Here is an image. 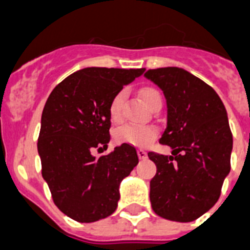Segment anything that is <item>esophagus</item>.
<instances>
[{"label":"esophagus","instance_id":"1","mask_svg":"<svg viewBox=\"0 0 250 250\" xmlns=\"http://www.w3.org/2000/svg\"><path fill=\"white\" fill-rule=\"evenodd\" d=\"M137 153H138V157H139V160H146V158H147V152H146L144 149H138Z\"/></svg>","mask_w":250,"mask_h":250}]
</instances>
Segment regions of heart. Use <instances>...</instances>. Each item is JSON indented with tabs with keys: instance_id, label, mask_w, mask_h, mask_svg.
Returning <instances> with one entry per match:
<instances>
[{
	"instance_id": "obj_1",
	"label": "heart",
	"mask_w": 250,
	"mask_h": 250,
	"mask_svg": "<svg viewBox=\"0 0 250 250\" xmlns=\"http://www.w3.org/2000/svg\"><path fill=\"white\" fill-rule=\"evenodd\" d=\"M140 97L148 106H152L156 101L161 100V93L156 88L144 86L140 90ZM124 100H125V90L117 92L110 102L108 113L112 121H119L121 117ZM157 137V129L152 125H139V124H125L117 127L115 131V139L117 143L130 144L134 147H146L150 144Z\"/></svg>"
}]
</instances>
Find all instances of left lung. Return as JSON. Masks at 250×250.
<instances>
[{"label":"left lung","instance_id":"1","mask_svg":"<svg viewBox=\"0 0 250 250\" xmlns=\"http://www.w3.org/2000/svg\"><path fill=\"white\" fill-rule=\"evenodd\" d=\"M144 76L165 94L167 126L160 143L172 149L171 156L148 152L157 166L150 204L166 220L194 221L216 204L230 172L228 112L213 88L187 70L160 67Z\"/></svg>","mask_w":250,"mask_h":250}]
</instances>
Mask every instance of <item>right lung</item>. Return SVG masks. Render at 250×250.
I'll use <instances>...</instances> for the list:
<instances>
[{"label":"right lung","instance_id":"right-lung-1","mask_svg":"<svg viewBox=\"0 0 250 250\" xmlns=\"http://www.w3.org/2000/svg\"><path fill=\"white\" fill-rule=\"evenodd\" d=\"M144 69L85 67L55 86L42 112L38 153L42 176L60 211L78 222L115 212L119 187L137 166V150L121 144L96 157L110 142L108 107L113 96Z\"/></svg>","mask_w":250,"mask_h":250}]
</instances>
